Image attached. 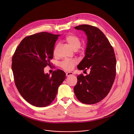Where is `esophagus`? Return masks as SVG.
Listing matches in <instances>:
<instances>
[{
  "instance_id": "1",
  "label": "esophagus",
  "mask_w": 134,
  "mask_h": 134,
  "mask_svg": "<svg viewBox=\"0 0 134 134\" xmlns=\"http://www.w3.org/2000/svg\"><path fill=\"white\" fill-rule=\"evenodd\" d=\"M74 73L72 72H66V76H70L71 75H72Z\"/></svg>"
}]
</instances>
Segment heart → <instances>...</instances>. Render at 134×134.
I'll list each match as a JSON object with an SVG mask.
<instances>
[{
  "instance_id": "obj_1",
  "label": "heart",
  "mask_w": 134,
  "mask_h": 134,
  "mask_svg": "<svg viewBox=\"0 0 134 134\" xmlns=\"http://www.w3.org/2000/svg\"><path fill=\"white\" fill-rule=\"evenodd\" d=\"M65 40L75 50H77L80 47L81 41L77 36L71 34H68L66 36ZM58 47V45L56 46L53 51L54 55L57 54V51ZM77 63V61L75 59H65L60 63V66L64 70H70Z\"/></svg>"
}]
</instances>
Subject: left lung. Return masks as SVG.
I'll list each match as a JSON object with an SVG mask.
<instances>
[{
  "label": "left lung",
  "instance_id": "1",
  "mask_svg": "<svg viewBox=\"0 0 134 134\" xmlns=\"http://www.w3.org/2000/svg\"><path fill=\"white\" fill-rule=\"evenodd\" d=\"M87 35L85 55L78 65L80 70L90 69L89 74L77 76L74 91L82 103L91 104L103 100L109 93L116 73V59L113 47L98 27L87 24L76 26Z\"/></svg>",
  "mask_w": 134,
  "mask_h": 134
}]
</instances>
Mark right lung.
Returning <instances> with one entry per match:
<instances>
[{
  "label": "right lung",
  "instance_id": "1",
  "mask_svg": "<svg viewBox=\"0 0 134 134\" xmlns=\"http://www.w3.org/2000/svg\"><path fill=\"white\" fill-rule=\"evenodd\" d=\"M59 35L43 32L27 36L13 56L12 69L15 85L22 97L34 106L50 105L66 78L62 70L53 71L51 76L44 72V68L51 66L54 44Z\"/></svg>",
  "mask_w": 134,
  "mask_h": 134
}]
</instances>
